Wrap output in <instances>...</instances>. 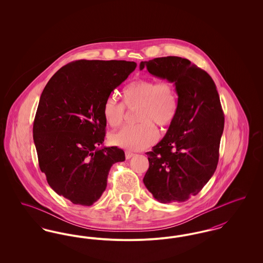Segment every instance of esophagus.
Masks as SVG:
<instances>
[{
  "instance_id": "1",
  "label": "esophagus",
  "mask_w": 263,
  "mask_h": 263,
  "mask_svg": "<svg viewBox=\"0 0 263 263\" xmlns=\"http://www.w3.org/2000/svg\"><path fill=\"white\" fill-rule=\"evenodd\" d=\"M134 155H135V154H134V153H132V152H130V151H126L125 152V157L127 160L131 159V158H132Z\"/></svg>"
}]
</instances>
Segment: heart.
<instances>
[{
  "mask_svg": "<svg viewBox=\"0 0 263 263\" xmlns=\"http://www.w3.org/2000/svg\"><path fill=\"white\" fill-rule=\"evenodd\" d=\"M123 102L109 97L103 102L102 115L111 127L120 125L125 119L126 106L136 111L135 125L125 126L113 133V145L131 151H140L154 144L158 129L166 128L175 121L178 110L177 91L171 81L157 82L153 79H139L128 84L122 90Z\"/></svg>",
  "mask_w": 263,
  "mask_h": 263,
  "instance_id": "heart-1",
  "label": "heart"
}]
</instances>
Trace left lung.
<instances>
[{
    "label": "left lung",
    "instance_id": "1",
    "mask_svg": "<svg viewBox=\"0 0 263 263\" xmlns=\"http://www.w3.org/2000/svg\"><path fill=\"white\" fill-rule=\"evenodd\" d=\"M152 75L175 83L178 110L165 136L147 152L144 184L161 203L184 202L198 194L219 161L225 117L216 85L187 59L167 56L140 63Z\"/></svg>",
    "mask_w": 263,
    "mask_h": 263
}]
</instances>
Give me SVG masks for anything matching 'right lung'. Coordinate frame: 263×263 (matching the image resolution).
Here are the masks:
<instances>
[{
	"label": "right lung",
	"instance_id": "right-lung-1",
	"mask_svg": "<svg viewBox=\"0 0 263 263\" xmlns=\"http://www.w3.org/2000/svg\"><path fill=\"white\" fill-rule=\"evenodd\" d=\"M137 64L78 60L65 65L43 89L33 122L40 171L50 187L74 204L90 206L107 185L112 164L125 161L105 137L103 102Z\"/></svg>",
	"mask_w": 263,
	"mask_h": 263
}]
</instances>
